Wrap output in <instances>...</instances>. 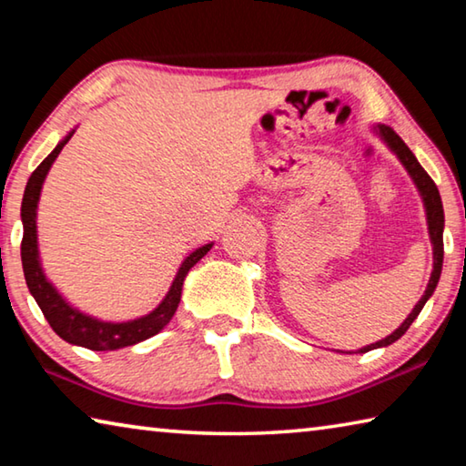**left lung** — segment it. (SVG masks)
I'll return each instance as SVG.
<instances>
[{"instance_id": "8db88e82", "label": "left lung", "mask_w": 466, "mask_h": 466, "mask_svg": "<svg viewBox=\"0 0 466 466\" xmlns=\"http://www.w3.org/2000/svg\"><path fill=\"white\" fill-rule=\"evenodd\" d=\"M376 131H378V136L386 141V146H389L392 152L397 154L400 164H403L409 175H411L417 191H420V195H421L423 205H425V216H428V230H430L431 247H433V271H431L430 283H428V288H425L421 299L415 304L411 314H409V317L403 320V325H400L397 330H394V333H390L386 339H382V341L372 343L368 347H361V350H358L360 353L376 350V347L390 345L407 333V329L411 327V322L417 317H420V312L425 306V302H428L430 296L433 294V289H436L438 281H440V273H441V261H444V240H441V232H444V208H441V199H440V191H438L436 183H433L428 172L421 168V164L417 162V157L413 156L411 149L405 146V141L400 139L397 133H394L390 127H386V125H378Z\"/></svg>"}]
</instances>
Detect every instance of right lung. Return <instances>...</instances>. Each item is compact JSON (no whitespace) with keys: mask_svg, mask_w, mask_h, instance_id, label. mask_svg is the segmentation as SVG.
Instances as JSON below:
<instances>
[{"mask_svg":"<svg viewBox=\"0 0 466 466\" xmlns=\"http://www.w3.org/2000/svg\"><path fill=\"white\" fill-rule=\"evenodd\" d=\"M72 136L74 131L67 133V136L59 141L57 147H55L41 164H38L36 170L30 175L26 183L25 199H22V226H25L22 247H20L22 269H25L26 286L30 289V294H33V298L36 299L38 309L43 310L51 329L63 339V341L86 347V350H92V351H115V350H121V347H129L139 341H146V339L160 333V330L168 325L170 319L175 317V312L178 309L180 294H183V281L187 278L188 269L208 255L209 248L214 247V242L197 248L185 258L183 265L178 267L177 278L172 281L167 298L157 304V309L146 314V317L127 320V322H105L72 309V306L61 298L59 291L53 288V283L45 278L41 261H38V242H36V205H38V197H41L45 177L53 167L55 157L59 156L63 146L72 139Z\"/></svg>","mask_w":466,"mask_h":466,"instance_id":"add662e5","label":"right lung"}]
</instances>
